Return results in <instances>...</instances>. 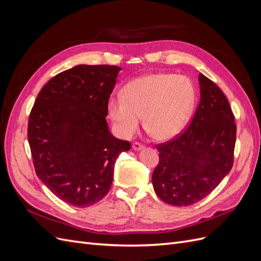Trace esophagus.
Segmentation results:
<instances>
[{
  "instance_id": "obj_1",
  "label": "esophagus",
  "mask_w": 261,
  "mask_h": 261,
  "mask_svg": "<svg viewBox=\"0 0 261 261\" xmlns=\"http://www.w3.org/2000/svg\"><path fill=\"white\" fill-rule=\"evenodd\" d=\"M143 148H144V145L139 143V141H135V143L133 144V149L134 150H141Z\"/></svg>"
}]
</instances>
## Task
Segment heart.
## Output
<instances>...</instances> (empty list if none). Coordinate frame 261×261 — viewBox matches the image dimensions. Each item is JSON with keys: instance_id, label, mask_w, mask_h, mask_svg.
Returning <instances> with one entry per match:
<instances>
[{"instance_id": "b5f03b06", "label": "heart", "mask_w": 261, "mask_h": 261, "mask_svg": "<svg viewBox=\"0 0 261 261\" xmlns=\"http://www.w3.org/2000/svg\"><path fill=\"white\" fill-rule=\"evenodd\" d=\"M195 89L188 78L149 74L125 87L123 97L109 101V114L125 137L135 133L144 118L147 132L168 140L183 130L193 112Z\"/></svg>"}]
</instances>
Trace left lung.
<instances>
[{"mask_svg":"<svg viewBox=\"0 0 261 261\" xmlns=\"http://www.w3.org/2000/svg\"><path fill=\"white\" fill-rule=\"evenodd\" d=\"M200 101L185 132L155 145L152 173L158 197L172 206H191L215 189L234 162L236 124L225 94L199 74Z\"/></svg>","mask_w":261,"mask_h":261,"instance_id":"obj_1","label":"left lung"}]
</instances>
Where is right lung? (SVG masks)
Wrapping results in <instances>:
<instances>
[{
  "label": "right lung",
  "instance_id": "add662e5",
  "mask_svg": "<svg viewBox=\"0 0 261 261\" xmlns=\"http://www.w3.org/2000/svg\"><path fill=\"white\" fill-rule=\"evenodd\" d=\"M121 67L77 65L46 83L31 109L28 143L36 174L63 201L85 208L112 185L127 140L110 133L106 116Z\"/></svg>",
  "mask_w": 261,
  "mask_h": 261
}]
</instances>
